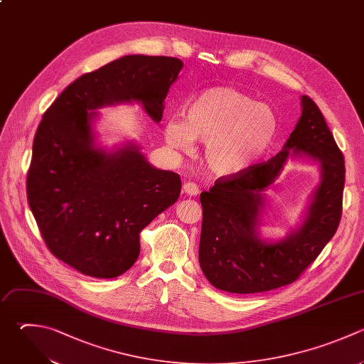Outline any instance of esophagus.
<instances>
[{"label":"esophagus","mask_w":364,"mask_h":364,"mask_svg":"<svg viewBox=\"0 0 364 364\" xmlns=\"http://www.w3.org/2000/svg\"><path fill=\"white\" fill-rule=\"evenodd\" d=\"M183 192L189 196H196L199 193V186L193 182H185L183 183Z\"/></svg>","instance_id":"obj_1"}]
</instances>
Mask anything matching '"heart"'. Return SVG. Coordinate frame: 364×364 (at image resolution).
Listing matches in <instances>:
<instances>
[{
    "label": "heart",
    "mask_w": 364,
    "mask_h": 364,
    "mask_svg": "<svg viewBox=\"0 0 364 364\" xmlns=\"http://www.w3.org/2000/svg\"><path fill=\"white\" fill-rule=\"evenodd\" d=\"M279 122L273 109L229 87L209 88L185 108L183 121L164 127L166 142L188 151L193 141L206 144L208 168L220 176L237 175L257 164L273 145Z\"/></svg>",
    "instance_id": "heart-1"
}]
</instances>
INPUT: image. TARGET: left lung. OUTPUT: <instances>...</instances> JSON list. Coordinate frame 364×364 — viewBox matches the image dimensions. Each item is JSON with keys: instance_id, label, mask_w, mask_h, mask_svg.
<instances>
[{"instance_id": "obj_1", "label": "left lung", "mask_w": 364, "mask_h": 364, "mask_svg": "<svg viewBox=\"0 0 364 364\" xmlns=\"http://www.w3.org/2000/svg\"><path fill=\"white\" fill-rule=\"evenodd\" d=\"M289 154H304L321 164L322 181L308 215L279 242L257 235L264 190L278 176ZM344 158L323 114L301 97V117L283 149L267 162L219 178L200 193L202 230L199 263L206 279L229 293H259L293 283L318 256L337 230L343 208Z\"/></svg>"}]
</instances>
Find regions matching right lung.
Wrapping results in <instances>:
<instances>
[{
	"label": "right lung",
	"mask_w": 364,
	"mask_h": 364,
	"mask_svg": "<svg viewBox=\"0 0 364 364\" xmlns=\"http://www.w3.org/2000/svg\"><path fill=\"white\" fill-rule=\"evenodd\" d=\"M183 64L127 55L68 85L34 136L27 195L51 253L82 274L109 279L139 256V233L181 193V176L154 168L134 144L97 148L91 129L107 105L139 102L155 121Z\"/></svg>",
	"instance_id": "obj_1"
}]
</instances>
